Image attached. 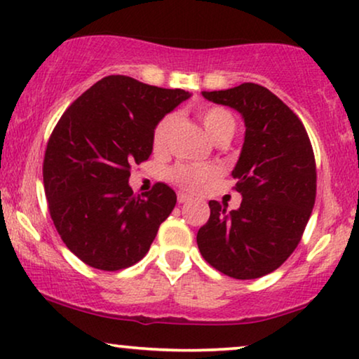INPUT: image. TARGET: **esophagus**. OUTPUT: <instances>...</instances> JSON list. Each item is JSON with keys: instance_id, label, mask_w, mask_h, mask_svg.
<instances>
[{"instance_id": "1", "label": "esophagus", "mask_w": 359, "mask_h": 359, "mask_svg": "<svg viewBox=\"0 0 359 359\" xmlns=\"http://www.w3.org/2000/svg\"><path fill=\"white\" fill-rule=\"evenodd\" d=\"M188 201H191V196L183 193V191H180V193H178V203L183 204V203H188Z\"/></svg>"}]
</instances>
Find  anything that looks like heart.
Masks as SVG:
<instances>
[{"instance_id":"obj_1","label":"heart","mask_w":359,"mask_h":359,"mask_svg":"<svg viewBox=\"0 0 359 359\" xmlns=\"http://www.w3.org/2000/svg\"><path fill=\"white\" fill-rule=\"evenodd\" d=\"M201 122H203L205 132L210 139L215 140L219 137H230L232 139L235 132V119L224 107H205L201 112ZM173 124V117L166 116L156 124L154 130V149H163L166 137ZM219 171L215 166L210 165H178L170 171V178L183 186L186 189L196 191L208 184L209 181L217 178Z\"/></svg>"}]
</instances>
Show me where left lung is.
I'll return each mask as SVG.
<instances>
[{
    "label": "left lung",
    "instance_id": "8db88e82",
    "mask_svg": "<svg viewBox=\"0 0 359 359\" xmlns=\"http://www.w3.org/2000/svg\"><path fill=\"white\" fill-rule=\"evenodd\" d=\"M203 96L242 116L245 139L232 170L242 204L227 210L209 201L199 252L230 278H262L291 257L312 214L317 171L311 140L299 117L264 86L242 83Z\"/></svg>",
    "mask_w": 359,
    "mask_h": 359
}]
</instances>
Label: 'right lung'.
Returning <instances> with one entry per match:
<instances>
[{
    "label": "right lung",
    "instance_id": "right-lung-1",
    "mask_svg": "<svg viewBox=\"0 0 359 359\" xmlns=\"http://www.w3.org/2000/svg\"><path fill=\"white\" fill-rule=\"evenodd\" d=\"M188 97L111 75L63 112L47 144L43 188L58 235L88 266L117 271L149 252L176 193L156 183L135 196L130 165L149 160L156 124Z\"/></svg>",
    "mask_w": 359,
    "mask_h": 359
}]
</instances>
